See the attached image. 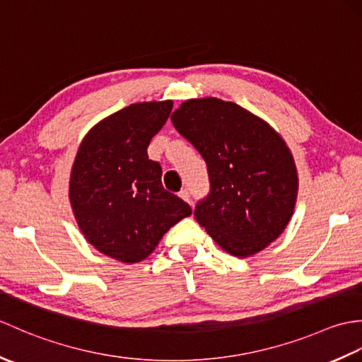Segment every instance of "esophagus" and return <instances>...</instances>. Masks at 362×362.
I'll list each match as a JSON object with an SVG mask.
<instances>
[{
	"mask_svg": "<svg viewBox=\"0 0 362 362\" xmlns=\"http://www.w3.org/2000/svg\"><path fill=\"white\" fill-rule=\"evenodd\" d=\"M179 196L183 199V201L185 202H188V204H191V196H189V191L187 189V188H183V189H180V193H179Z\"/></svg>",
	"mask_w": 362,
	"mask_h": 362,
	"instance_id": "34e87169",
	"label": "esophagus"
}]
</instances>
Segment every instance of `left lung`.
Instances as JSON below:
<instances>
[{
  "instance_id": "obj_1",
  "label": "left lung",
  "mask_w": 362,
  "mask_h": 362,
  "mask_svg": "<svg viewBox=\"0 0 362 362\" xmlns=\"http://www.w3.org/2000/svg\"><path fill=\"white\" fill-rule=\"evenodd\" d=\"M171 121L209 169L210 193L194 209L199 224L235 257H250L276 240L298 188L281 136L241 105L216 98L185 101Z\"/></svg>"
}]
</instances>
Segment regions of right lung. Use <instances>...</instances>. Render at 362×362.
<instances>
[{"instance_id":"add662e5","label":"right lung","mask_w":362,"mask_h":362,"mask_svg":"<svg viewBox=\"0 0 362 362\" xmlns=\"http://www.w3.org/2000/svg\"><path fill=\"white\" fill-rule=\"evenodd\" d=\"M173 101L124 107L90 130L79 146L70 201L95 247L122 263H138L191 206L161 185V166L148 146L165 126Z\"/></svg>"}]
</instances>
